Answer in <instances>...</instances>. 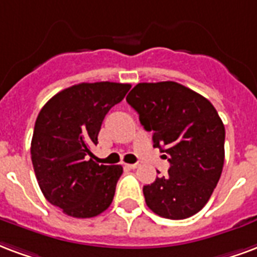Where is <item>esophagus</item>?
Here are the masks:
<instances>
[{"label": "esophagus", "instance_id": "obj_1", "mask_svg": "<svg viewBox=\"0 0 257 257\" xmlns=\"http://www.w3.org/2000/svg\"><path fill=\"white\" fill-rule=\"evenodd\" d=\"M140 166V163H129V165H126V167H129V169H138V167Z\"/></svg>", "mask_w": 257, "mask_h": 257}]
</instances>
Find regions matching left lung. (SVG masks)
Masks as SVG:
<instances>
[{"label": "left lung", "mask_w": 257, "mask_h": 257, "mask_svg": "<svg viewBox=\"0 0 257 257\" xmlns=\"http://www.w3.org/2000/svg\"><path fill=\"white\" fill-rule=\"evenodd\" d=\"M126 102L170 162L167 176L143 187L148 208L167 219L195 215L210 200L225 162V126L218 111L176 81L139 83Z\"/></svg>", "instance_id": "obj_1"}]
</instances>
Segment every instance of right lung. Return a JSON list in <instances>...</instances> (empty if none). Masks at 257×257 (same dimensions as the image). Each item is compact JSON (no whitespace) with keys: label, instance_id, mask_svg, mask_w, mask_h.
<instances>
[{"label":"right lung","instance_id":"1","mask_svg":"<svg viewBox=\"0 0 257 257\" xmlns=\"http://www.w3.org/2000/svg\"><path fill=\"white\" fill-rule=\"evenodd\" d=\"M131 84L98 81L56 94L38 114L31 142L34 172L43 196L73 218H92L111 204L119 165H98L91 148L109 110Z\"/></svg>","mask_w":257,"mask_h":257}]
</instances>
